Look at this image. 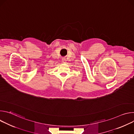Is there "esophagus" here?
<instances>
[{
	"instance_id": "34e87169",
	"label": "esophagus",
	"mask_w": 134,
	"mask_h": 134,
	"mask_svg": "<svg viewBox=\"0 0 134 134\" xmlns=\"http://www.w3.org/2000/svg\"><path fill=\"white\" fill-rule=\"evenodd\" d=\"M62 61H63V63H64V64L66 63V59L65 58H63L62 59Z\"/></svg>"
}]
</instances>
